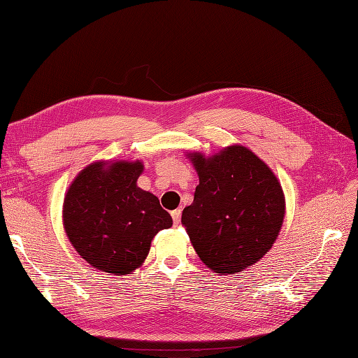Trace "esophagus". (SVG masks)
<instances>
[{"mask_svg": "<svg viewBox=\"0 0 358 358\" xmlns=\"http://www.w3.org/2000/svg\"><path fill=\"white\" fill-rule=\"evenodd\" d=\"M180 215H182V210H180V209L173 210V212H171L173 222H175V224H179V222H180Z\"/></svg>", "mask_w": 358, "mask_h": 358, "instance_id": "obj_1", "label": "esophagus"}]
</instances>
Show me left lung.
<instances>
[{"instance_id": "1", "label": "left lung", "mask_w": 358, "mask_h": 358, "mask_svg": "<svg viewBox=\"0 0 358 358\" xmlns=\"http://www.w3.org/2000/svg\"><path fill=\"white\" fill-rule=\"evenodd\" d=\"M199 175L182 212L189 241L212 272L233 275L258 263L276 242L285 196L273 170L242 145L206 157L187 152Z\"/></svg>"}]
</instances>
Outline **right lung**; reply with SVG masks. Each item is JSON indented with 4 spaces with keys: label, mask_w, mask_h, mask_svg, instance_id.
Returning a JSON list of instances; mask_svg holds the SVG:
<instances>
[{
    "label": "right lung",
    "mask_w": 358,
    "mask_h": 358,
    "mask_svg": "<svg viewBox=\"0 0 358 358\" xmlns=\"http://www.w3.org/2000/svg\"><path fill=\"white\" fill-rule=\"evenodd\" d=\"M143 161H95L66 192L62 225L86 263L110 275H129L145 263L150 243L173 220L152 192L137 187Z\"/></svg>",
    "instance_id": "obj_1"
}]
</instances>
